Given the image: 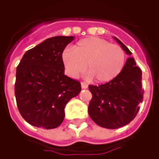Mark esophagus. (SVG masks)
<instances>
[{
    "label": "esophagus",
    "mask_w": 159,
    "mask_h": 159,
    "mask_svg": "<svg viewBox=\"0 0 159 159\" xmlns=\"http://www.w3.org/2000/svg\"><path fill=\"white\" fill-rule=\"evenodd\" d=\"M81 86H82V89H87V87H88V85H87L86 82H82V83H81Z\"/></svg>",
    "instance_id": "34e87169"
}]
</instances>
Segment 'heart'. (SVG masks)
Returning a JSON list of instances; mask_svg holds the SVG:
<instances>
[{
  "label": "heart",
  "mask_w": 159,
  "mask_h": 159,
  "mask_svg": "<svg viewBox=\"0 0 159 159\" xmlns=\"http://www.w3.org/2000/svg\"><path fill=\"white\" fill-rule=\"evenodd\" d=\"M62 62L66 73L75 78L86 69L87 79L108 82L118 77L125 64V53L120 46L97 37L78 41L72 48H65Z\"/></svg>",
  "instance_id": "b5f03b06"
}]
</instances>
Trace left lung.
<instances>
[{"mask_svg": "<svg viewBox=\"0 0 159 159\" xmlns=\"http://www.w3.org/2000/svg\"><path fill=\"white\" fill-rule=\"evenodd\" d=\"M128 55L129 48L114 37ZM92 98L88 114L95 123L106 129H118L128 125L136 116L139 103L143 102L142 71L136 66L134 57H128L122 72L111 82L93 86L89 85Z\"/></svg>", "mask_w": 159, "mask_h": 159, "instance_id": "left-lung-1", "label": "left lung"}]
</instances>
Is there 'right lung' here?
<instances>
[{"mask_svg": "<svg viewBox=\"0 0 159 159\" xmlns=\"http://www.w3.org/2000/svg\"><path fill=\"white\" fill-rule=\"evenodd\" d=\"M74 36L47 39L28 50L16 68L15 95L19 111L32 125L57 128L64 108L81 92V83L64 75L62 53Z\"/></svg>", "mask_w": 159, "mask_h": 159, "instance_id": "add662e5", "label": "right lung"}]
</instances>
